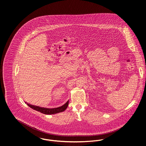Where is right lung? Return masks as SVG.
Segmentation results:
<instances>
[{
	"label": "right lung",
	"mask_w": 146,
	"mask_h": 146,
	"mask_svg": "<svg viewBox=\"0 0 146 146\" xmlns=\"http://www.w3.org/2000/svg\"><path fill=\"white\" fill-rule=\"evenodd\" d=\"M68 104H69V101H67L65 104H63L62 106H61L58 108H52V109L40 107L38 106H35L33 105L28 104H27V105L29 107H31V108L35 110L36 111H40V113L45 114L51 115V114H54L64 111L67 109V108L68 106Z\"/></svg>",
	"instance_id": "add662e5"
}]
</instances>
